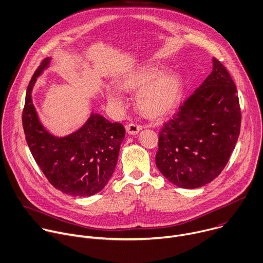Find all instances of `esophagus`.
Listing matches in <instances>:
<instances>
[{
  "label": "esophagus",
  "mask_w": 263,
  "mask_h": 263,
  "mask_svg": "<svg viewBox=\"0 0 263 263\" xmlns=\"http://www.w3.org/2000/svg\"><path fill=\"white\" fill-rule=\"evenodd\" d=\"M126 130H127V132H128L129 134L134 135V134H137V133L141 130V127L138 126V125L135 124V123H130V124H128V125L126 126Z\"/></svg>",
  "instance_id": "1"
}]
</instances>
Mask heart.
I'll return each instance as SVG.
<instances>
[{"label": "heart", "instance_id": "b5f03b06", "mask_svg": "<svg viewBox=\"0 0 263 263\" xmlns=\"http://www.w3.org/2000/svg\"><path fill=\"white\" fill-rule=\"evenodd\" d=\"M169 68L161 65H149L127 74L121 81L124 90H139L136 104L139 111L147 118L159 119L166 116L178 103L183 80ZM108 100L116 105L123 102L124 95L118 87H108Z\"/></svg>", "mask_w": 263, "mask_h": 263}]
</instances>
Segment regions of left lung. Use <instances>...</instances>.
<instances>
[{
    "instance_id": "1",
    "label": "left lung",
    "mask_w": 263,
    "mask_h": 263,
    "mask_svg": "<svg viewBox=\"0 0 263 263\" xmlns=\"http://www.w3.org/2000/svg\"><path fill=\"white\" fill-rule=\"evenodd\" d=\"M213 63L212 73L159 132L156 165L184 189L202 187L219 176L240 131L235 83L220 61Z\"/></svg>"
}]
</instances>
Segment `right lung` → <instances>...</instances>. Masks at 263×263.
Instances as JSON below:
<instances>
[{
  "label": "right lung",
  "instance_id": "add662e5",
  "mask_svg": "<svg viewBox=\"0 0 263 263\" xmlns=\"http://www.w3.org/2000/svg\"><path fill=\"white\" fill-rule=\"evenodd\" d=\"M42 61L28 85L23 127L29 148L48 182L72 196H91L100 192L115 171L125 128L98 114H92L76 132L55 137L41 125L31 93L37 77L48 66Z\"/></svg>",
  "mask_w": 263,
  "mask_h": 263
}]
</instances>
